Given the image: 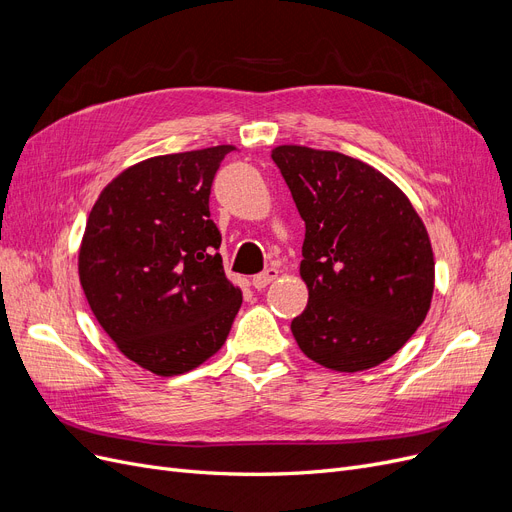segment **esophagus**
<instances>
[{
    "label": "esophagus",
    "instance_id": "obj_1",
    "mask_svg": "<svg viewBox=\"0 0 512 512\" xmlns=\"http://www.w3.org/2000/svg\"><path fill=\"white\" fill-rule=\"evenodd\" d=\"M277 277H279V269H275V266H271V269H266V271H262L260 275H256V277L252 279V285H254L256 289H264L266 285L273 283Z\"/></svg>",
    "mask_w": 512,
    "mask_h": 512
}]
</instances>
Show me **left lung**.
Returning a JSON list of instances; mask_svg holds the SVG:
<instances>
[{
  "mask_svg": "<svg viewBox=\"0 0 512 512\" xmlns=\"http://www.w3.org/2000/svg\"><path fill=\"white\" fill-rule=\"evenodd\" d=\"M306 225L308 306L291 321L300 350L356 373L394 356L425 321L435 264L404 193L339 152L279 145L271 154Z\"/></svg>",
  "mask_w": 512,
  "mask_h": 512,
  "instance_id": "obj_1",
  "label": "left lung"
}]
</instances>
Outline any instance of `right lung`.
<instances>
[{
    "label": "right lung",
    "mask_w": 512,
    "mask_h": 512,
    "mask_svg": "<svg viewBox=\"0 0 512 512\" xmlns=\"http://www.w3.org/2000/svg\"><path fill=\"white\" fill-rule=\"evenodd\" d=\"M231 150L216 145L139 162L89 214L79 254L87 302L120 352L162 377L218 352L241 306L208 206Z\"/></svg>",
    "instance_id": "add662e5"
}]
</instances>
